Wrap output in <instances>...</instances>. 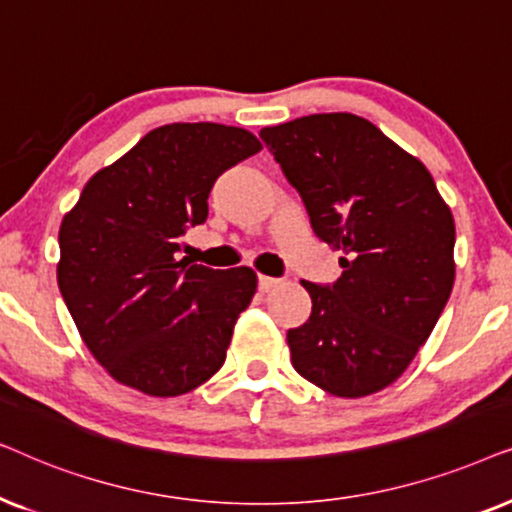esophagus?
Instances as JSON below:
<instances>
[{
	"label": "esophagus",
	"instance_id": "obj_1",
	"mask_svg": "<svg viewBox=\"0 0 512 512\" xmlns=\"http://www.w3.org/2000/svg\"><path fill=\"white\" fill-rule=\"evenodd\" d=\"M283 281L281 278H271V276H260V290L262 292H271L274 288H278Z\"/></svg>",
	"mask_w": 512,
	"mask_h": 512
}]
</instances>
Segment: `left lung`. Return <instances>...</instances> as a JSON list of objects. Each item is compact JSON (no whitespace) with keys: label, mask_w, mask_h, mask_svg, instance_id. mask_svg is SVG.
I'll list each match as a JSON object with an SVG mask.
<instances>
[{"label":"left lung","mask_w":512,"mask_h":512,"mask_svg":"<svg viewBox=\"0 0 512 512\" xmlns=\"http://www.w3.org/2000/svg\"><path fill=\"white\" fill-rule=\"evenodd\" d=\"M318 238L344 252L332 285H302L311 316L288 330L292 367L337 398L391 386L454 288V217L417 156L349 112L260 131Z\"/></svg>","instance_id":"8db88e82"}]
</instances>
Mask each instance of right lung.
<instances>
[{
    "mask_svg": "<svg viewBox=\"0 0 512 512\" xmlns=\"http://www.w3.org/2000/svg\"><path fill=\"white\" fill-rule=\"evenodd\" d=\"M260 149L245 128L159 126L100 168L65 213L58 288L88 351L119 384L175 398L224 365L257 274L175 252L187 227L206 222L217 177Z\"/></svg>",
    "mask_w": 512,
    "mask_h": 512,
    "instance_id": "add662e5",
    "label": "right lung"
}]
</instances>
